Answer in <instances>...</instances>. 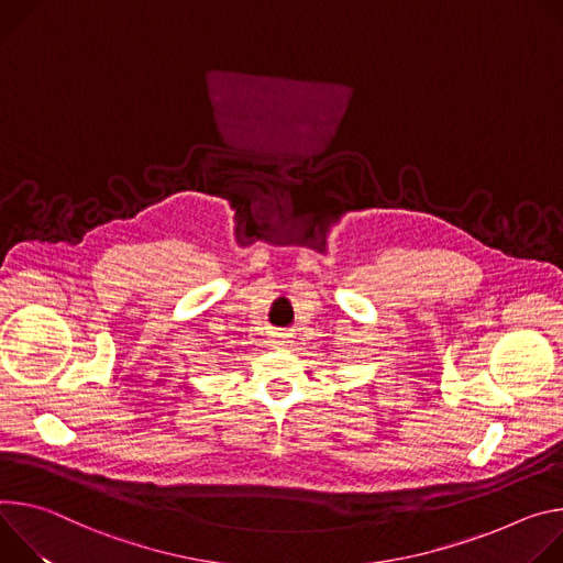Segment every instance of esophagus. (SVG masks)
Masks as SVG:
<instances>
[{
  "label": "esophagus",
  "mask_w": 563,
  "mask_h": 563,
  "mask_svg": "<svg viewBox=\"0 0 563 563\" xmlns=\"http://www.w3.org/2000/svg\"><path fill=\"white\" fill-rule=\"evenodd\" d=\"M275 342H277V344H279V346H286V344H288V338H286V335H282V333H279V335H277V338H275Z\"/></svg>",
  "instance_id": "1"
}]
</instances>
